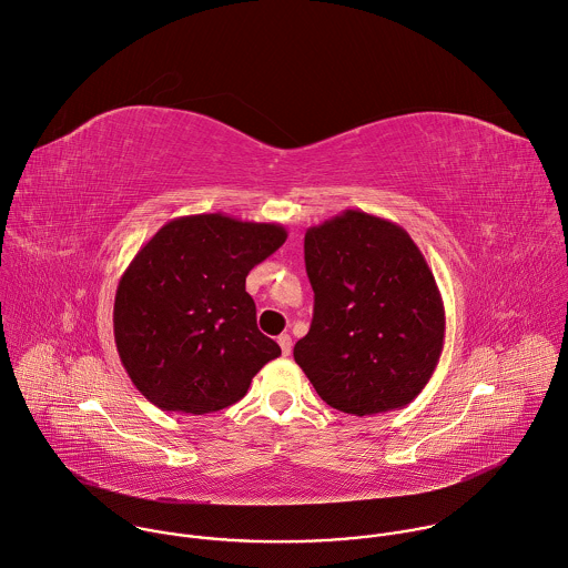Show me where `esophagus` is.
I'll use <instances>...</instances> for the list:
<instances>
[{
  "instance_id": "1",
  "label": "esophagus",
  "mask_w": 568,
  "mask_h": 568,
  "mask_svg": "<svg viewBox=\"0 0 568 568\" xmlns=\"http://www.w3.org/2000/svg\"><path fill=\"white\" fill-rule=\"evenodd\" d=\"M277 344H280V348H282V355H284V357H288V355H291V351H293L291 335H286V333H284V335H280V337H277Z\"/></svg>"
}]
</instances>
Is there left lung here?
<instances>
[{"label": "left lung", "instance_id": "8db88e82", "mask_svg": "<svg viewBox=\"0 0 568 568\" xmlns=\"http://www.w3.org/2000/svg\"><path fill=\"white\" fill-rule=\"evenodd\" d=\"M311 331L293 357L317 395L351 415L410 404L444 348V302L422 251L395 222L364 211L311 226Z\"/></svg>", "mask_w": 568, "mask_h": 568}]
</instances>
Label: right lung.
Segmentation results:
<instances>
[{
  "mask_svg": "<svg viewBox=\"0 0 568 568\" xmlns=\"http://www.w3.org/2000/svg\"><path fill=\"white\" fill-rule=\"evenodd\" d=\"M286 242L275 222L224 213L166 222L120 277L113 331L135 388L158 408L206 415L240 402L282 348L260 333L248 271Z\"/></svg>",
  "mask_w": 568,
  "mask_h": 568,
  "instance_id": "obj_1",
  "label": "right lung"
}]
</instances>
